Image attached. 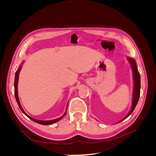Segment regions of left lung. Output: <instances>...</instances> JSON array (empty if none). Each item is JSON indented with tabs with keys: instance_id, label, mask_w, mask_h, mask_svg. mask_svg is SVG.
Here are the masks:
<instances>
[{
	"instance_id": "left-lung-1",
	"label": "left lung",
	"mask_w": 156,
	"mask_h": 156,
	"mask_svg": "<svg viewBox=\"0 0 156 156\" xmlns=\"http://www.w3.org/2000/svg\"><path fill=\"white\" fill-rule=\"evenodd\" d=\"M127 59H128V61L131 64V66L132 68V69H133V79H134V88H133V104H132L131 109L128 113V115L125 117V119H124V120H125L126 118L128 117L134 111L135 108L136 104H137V102L139 101V96H140V73L137 70V68H136L135 61L133 58H129V57H128Z\"/></svg>"
}]
</instances>
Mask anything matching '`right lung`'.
Wrapping results in <instances>:
<instances>
[{
    "label": "right lung",
    "mask_w": 156,
    "mask_h": 156,
    "mask_svg": "<svg viewBox=\"0 0 156 156\" xmlns=\"http://www.w3.org/2000/svg\"><path fill=\"white\" fill-rule=\"evenodd\" d=\"M21 69V66L20 67V68H19L17 69V72H16V75H15V81H14V93H15V97H16V101H17V104L19 105V107H20V109L21 110V111L24 113V114L28 117L29 118V119L32 120H33L34 122H36V123L37 124H42V125H50V124H54L55 123V122H58L59 120H60L61 119H62V118L64 117L65 116V115L66 114V111H67V108H66V111L65 113L64 114V115L62 116H61L60 118H58V119H55V120H49V121H42V120H36V119H33V118L29 116V115H28L27 113L23 111V108L21 107V105L20 104V100H19V98H18V94H17V84H18V79H19V73H20V70Z\"/></svg>",
    "instance_id": "right-lung-1"
}]
</instances>
